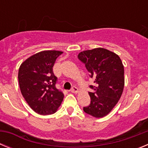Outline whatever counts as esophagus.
Masks as SVG:
<instances>
[{
	"label": "esophagus",
	"mask_w": 148,
	"mask_h": 148,
	"mask_svg": "<svg viewBox=\"0 0 148 148\" xmlns=\"http://www.w3.org/2000/svg\"><path fill=\"white\" fill-rule=\"evenodd\" d=\"M78 88H77L75 86H73L71 88V90H70V91H71V92H73V93H76V92H78Z\"/></svg>",
	"instance_id": "34e87169"
}]
</instances>
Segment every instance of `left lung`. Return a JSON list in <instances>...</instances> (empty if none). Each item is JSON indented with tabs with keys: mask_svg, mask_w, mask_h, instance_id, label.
<instances>
[{
	"mask_svg": "<svg viewBox=\"0 0 148 148\" xmlns=\"http://www.w3.org/2000/svg\"><path fill=\"white\" fill-rule=\"evenodd\" d=\"M78 58L84 64L95 83V86H89L93 92H89L91 101L90 105L84 107V111L95 118L104 117L113 110L122 94L125 85L122 62L118 55L104 48L83 51Z\"/></svg>",
	"mask_w": 148,
	"mask_h": 148,
	"instance_id": "8db88e82",
	"label": "left lung"
}]
</instances>
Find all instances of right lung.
<instances>
[{"label":"right lung","mask_w":148,"mask_h":148,"mask_svg":"<svg viewBox=\"0 0 148 148\" xmlns=\"http://www.w3.org/2000/svg\"><path fill=\"white\" fill-rule=\"evenodd\" d=\"M62 52L42 51L23 61L18 70L21 92L27 104L40 115L53 114L64 99L56 89L58 78L53 73L56 58Z\"/></svg>","instance_id":"right-lung-1"}]
</instances>
